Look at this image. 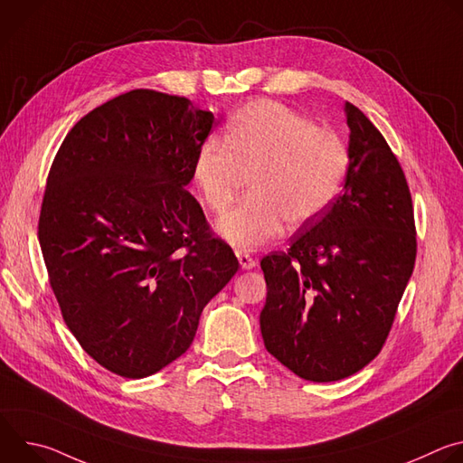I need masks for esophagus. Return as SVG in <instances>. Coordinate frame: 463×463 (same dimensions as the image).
I'll use <instances>...</instances> for the list:
<instances>
[{"label": "esophagus", "mask_w": 463, "mask_h": 463, "mask_svg": "<svg viewBox=\"0 0 463 463\" xmlns=\"http://www.w3.org/2000/svg\"><path fill=\"white\" fill-rule=\"evenodd\" d=\"M236 256H238V260H240V266H241V269H252V268H256V258H252V256H249L247 252H241V250H236Z\"/></svg>", "instance_id": "34e87169"}]
</instances>
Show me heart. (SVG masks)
<instances>
[{"label": "heart", "mask_w": 463, "mask_h": 463, "mask_svg": "<svg viewBox=\"0 0 463 463\" xmlns=\"http://www.w3.org/2000/svg\"><path fill=\"white\" fill-rule=\"evenodd\" d=\"M348 170V152L334 129L291 108L256 100L231 120L225 143L197 150L194 181L218 214L231 209L247 184L250 195L223 216L216 231L232 247L252 250L275 240L282 222L298 227L334 200Z\"/></svg>", "instance_id": "obj_1"}]
</instances>
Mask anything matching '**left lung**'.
I'll return each instance as SVG.
<instances>
[{
    "label": "left lung",
    "mask_w": 463,
    "mask_h": 463,
    "mask_svg": "<svg viewBox=\"0 0 463 463\" xmlns=\"http://www.w3.org/2000/svg\"><path fill=\"white\" fill-rule=\"evenodd\" d=\"M343 194L286 252L263 256V345L306 381L354 375L383 348L416 261L412 197L381 131L354 104Z\"/></svg>",
    "instance_id": "1"
}]
</instances>
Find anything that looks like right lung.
I'll use <instances>...</instances> for the list:
<instances>
[{
  "label": "right lung",
  "instance_id": "1",
  "mask_svg": "<svg viewBox=\"0 0 463 463\" xmlns=\"http://www.w3.org/2000/svg\"><path fill=\"white\" fill-rule=\"evenodd\" d=\"M213 111L134 90L82 117L47 177L38 240L70 332L106 370L148 377L181 357L236 275L184 188Z\"/></svg>",
  "mask_w": 463,
  "mask_h": 463
}]
</instances>
